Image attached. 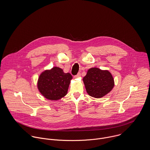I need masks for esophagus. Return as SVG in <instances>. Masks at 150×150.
<instances>
[{
    "mask_svg": "<svg viewBox=\"0 0 150 150\" xmlns=\"http://www.w3.org/2000/svg\"><path fill=\"white\" fill-rule=\"evenodd\" d=\"M80 76H81V73H77V74L76 76H74V77H75V78H77V77H80Z\"/></svg>",
    "mask_w": 150,
    "mask_h": 150,
    "instance_id": "obj_1",
    "label": "esophagus"
}]
</instances>
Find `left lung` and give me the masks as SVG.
Listing matches in <instances>:
<instances>
[{"mask_svg":"<svg viewBox=\"0 0 150 150\" xmlns=\"http://www.w3.org/2000/svg\"><path fill=\"white\" fill-rule=\"evenodd\" d=\"M88 94L95 98H100L108 93L114 86L111 73L97 67L89 69L83 78Z\"/></svg>","mask_w":150,"mask_h":150,"instance_id":"8db88e82","label":"left lung"}]
</instances>
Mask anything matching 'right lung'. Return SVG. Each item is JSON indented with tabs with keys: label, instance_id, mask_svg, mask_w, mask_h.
I'll list each match as a JSON object with an SVG mask.
<instances>
[{
	"label": "right lung",
	"instance_id": "add662e5",
	"mask_svg": "<svg viewBox=\"0 0 150 150\" xmlns=\"http://www.w3.org/2000/svg\"><path fill=\"white\" fill-rule=\"evenodd\" d=\"M72 76L64 73L62 69L54 67L44 71L40 75L38 88L41 94L46 99L58 100L67 94Z\"/></svg>",
	"mask_w": 150,
	"mask_h": 150
}]
</instances>
